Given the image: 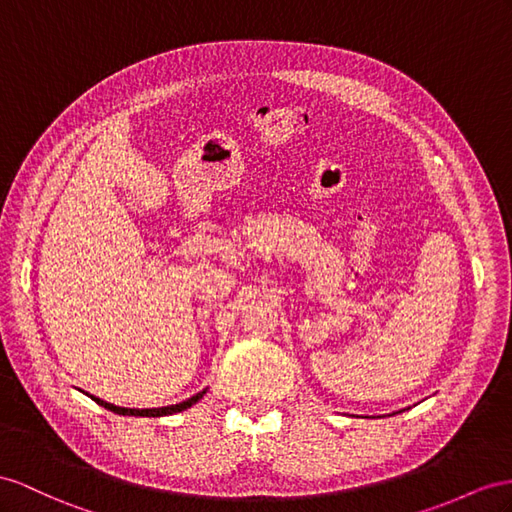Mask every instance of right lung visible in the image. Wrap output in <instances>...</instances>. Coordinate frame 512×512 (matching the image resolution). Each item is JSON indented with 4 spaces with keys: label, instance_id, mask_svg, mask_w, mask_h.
Instances as JSON below:
<instances>
[{
    "label": "right lung",
    "instance_id": "right-lung-1",
    "mask_svg": "<svg viewBox=\"0 0 512 512\" xmlns=\"http://www.w3.org/2000/svg\"><path fill=\"white\" fill-rule=\"evenodd\" d=\"M207 393V387L203 389V391H199V393H194L192 398H188V400H183V402H177V404H168V406H160V409H127V406H116V404H112V402H106V400H101V398H97V396H88L93 398L99 406H103V409H108V411H112V413H119V415H134V417H164V415H173V413H181V411H186V409H190L192 404H196L199 402L203 396Z\"/></svg>",
    "mask_w": 512,
    "mask_h": 512
}]
</instances>
